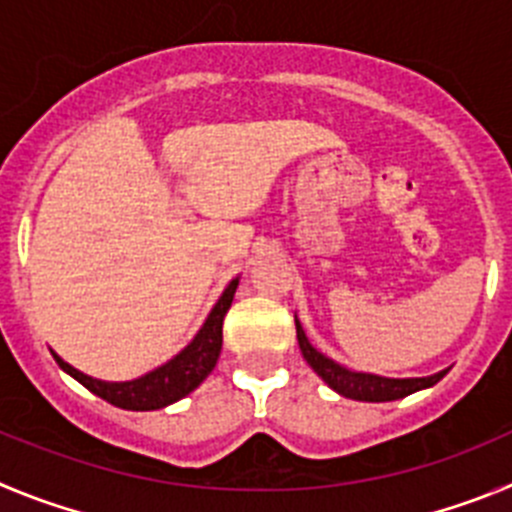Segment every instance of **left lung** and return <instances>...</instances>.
<instances>
[{
  "label": "left lung",
  "instance_id": "8db88e82",
  "mask_svg": "<svg viewBox=\"0 0 512 512\" xmlns=\"http://www.w3.org/2000/svg\"><path fill=\"white\" fill-rule=\"evenodd\" d=\"M296 336L298 347H301L303 352V359L311 365V370L316 372L331 390H336V393L344 395V398L362 400V403H388V400L405 398V395L418 393V390L434 388L436 382L449 372V367L428 377H382L372 375V372H357L339 365V362H334V359L326 357L324 352H319V349L313 347V344L308 342V336L306 331H303L298 316Z\"/></svg>",
  "mask_w": 512,
  "mask_h": 512
}]
</instances>
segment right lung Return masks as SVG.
<instances>
[{"label": "right lung", "mask_w": 512, "mask_h": 512, "mask_svg": "<svg viewBox=\"0 0 512 512\" xmlns=\"http://www.w3.org/2000/svg\"><path fill=\"white\" fill-rule=\"evenodd\" d=\"M239 278H234L232 283L224 288V293L219 296V301L214 303L211 313L206 316L204 326L199 329V334L193 336L191 344L183 347L181 352L173 359H168L165 365L155 367V370L145 372L142 377L124 382H109V380H96V377L84 375L81 370L71 367L68 362H63L58 354L53 352L55 362L63 372L78 380L84 388H89L91 393L104 398L107 403L124 408V411H158L165 405L176 403V400L186 398L188 393L199 388L201 382L211 375V370L216 367V359L222 352V324L224 316H227L229 306L234 301V293H237Z\"/></svg>", "instance_id": "add662e5"}]
</instances>
